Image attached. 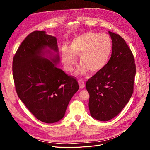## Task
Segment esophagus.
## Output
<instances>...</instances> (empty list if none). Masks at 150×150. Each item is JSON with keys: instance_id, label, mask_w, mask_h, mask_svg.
I'll return each instance as SVG.
<instances>
[{"instance_id": "34e87169", "label": "esophagus", "mask_w": 150, "mask_h": 150, "mask_svg": "<svg viewBox=\"0 0 150 150\" xmlns=\"http://www.w3.org/2000/svg\"><path fill=\"white\" fill-rule=\"evenodd\" d=\"M78 83H79V85H80V87L81 89H83L85 87V83H84L83 80L80 79L79 80V81H78Z\"/></svg>"}]
</instances>
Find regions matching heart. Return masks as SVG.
I'll return each mask as SVG.
<instances>
[{"mask_svg":"<svg viewBox=\"0 0 150 150\" xmlns=\"http://www.w3.org/2000/svg\"><path fill=\"white\" fill-rule=\"evenodd\" d=\"M112 51V43L108 35L88 31L74 38L69 49L62 47L61 61L66 70L72 72L80 55L81 64L76 73L83 75L89 70L97 72L106 66Z\"/></svg>","mask_w":150,"mask_h":150,"instance_id":"1","label":"heart"}]
</instances>
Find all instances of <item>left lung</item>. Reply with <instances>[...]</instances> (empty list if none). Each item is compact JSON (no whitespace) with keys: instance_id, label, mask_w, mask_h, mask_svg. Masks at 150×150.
<instances>
[{"instance_id":"left-lung-1","label":"left lung","mask_w":150,"mask_h":150,"mask_svg":"<svg viewBox=\"0 0 150 150\" xmlns=\"http://www.w3.org/2000/svg\"><path fill=\"white\" fill-rule=\"evenodd\" d=\"M109 33L112 41L111 57L86 84L91 115L100 121L113 119L128 103L136 71L134 58L124 39L111 31Z\"/></svg>"}]
</instances>
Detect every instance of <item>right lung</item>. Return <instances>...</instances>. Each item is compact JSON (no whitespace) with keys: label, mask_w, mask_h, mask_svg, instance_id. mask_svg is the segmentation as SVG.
I'll use <instances>...</instances> for the list:
<instances>
[{"label":"right lung","mask_w":150,"mask_h":150,"mask_svg":"<svg viewBox=\"0 0 150 150\" xmlns=\"http://www.w3.org/2000/svg\"><path fill=\"white\" fill-rule=\"evenodd\" d=\"M58 53L57 38L44 31H35L22 41L13 57V75L20 100L37 119L57 122L64 116L71 98L79 89L75 78L55 66L57 54L42 57L45 48Z\"/></svg>","instance_id":"add662e5"}]
</instances>
